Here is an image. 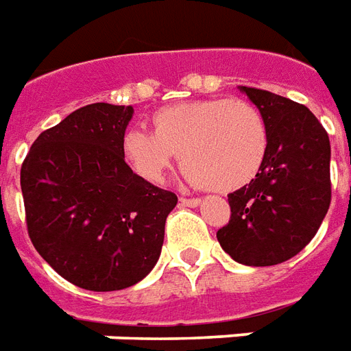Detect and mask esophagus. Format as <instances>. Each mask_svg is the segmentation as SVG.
Listing matches in <instances>:
<instances>
[{"instance_id": "esophagus-1", "label": "esophagus", "mask_w": 351, "mask_h": 351, "mask_svg": "<svg viewBox=\"0 0 351 351\" xmlns=\"http://www.w3.org/2000/svg\"><path fill=\"white\" fill-rule=\"evenodd\" d=\"M179 202H181V205H186V207H197L199 205V197H179Z\"/></svg>"}]
</instances>
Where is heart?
Masks as SVG:
<instances>
[{"label":"heart","mask_w":351,"mask_h":351,"mask_svg":"<svg viewBox=\"0 0 351 351\" xmlns=\"http://www.w3.org/2000/svg\"><path fill=\"white\" fill-rule=\"evenodd\" d=\"M152 135L128 131L122 157L147 183H160L176 154L196 185L231 192L259 173L268 154V128L254 104L239 97L179 101L155 110Z\"/></svg>","instance_id":"b5f03b06"}]
</instances>
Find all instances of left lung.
<instances>
[{
  "label": "left lung",
  "instance_id": "obj_1",
  "mask_svg": "<svg viewBox=\"0 0 351 351\" xmlns=\"http://www.w3.org/2000/svg\"><path fill=\"white\" fill-rule=\"evenodd\" d=\"M265 116L268 154L259 173L228 196L231 216L216 239L247 266H272L298 255L316 235L331 204L328 131L305 105L241 86Z\"/></svg>",
  "mask_w": 351,
  "mask_h": 351
}]
</instances>
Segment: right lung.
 Masks as SVG:
<instances>
[{
    "label": "right lung",
    "mask_w": 351,
    "mask_h": 351,
    "mask_svg": "<svg viewBox=\"0 0 351 351\" xmlns=\"http://www.w3.org/2000/svg\"><path fill=\"white\" fill-rule=\"evenodd\" d=\"M131 116L125 105L81 107L42 131L22 162L29 239L55 272L86 291H120L146 278L178 204L123 160Z\"/></svg>",
    "instance_id": "right-lung-1"
}]
</instances>
